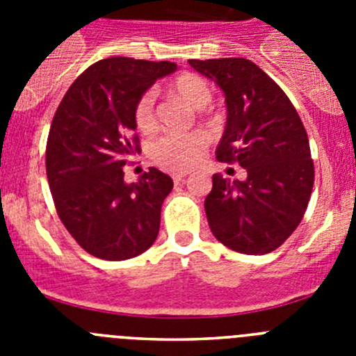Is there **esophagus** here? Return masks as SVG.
Returning <instances> with one entry per match:
<instances>
[{"label":"esophagus","mask_w":356,"mask_h":356,"mask_svg":"<svg viewBox=\"0 0 356 356\" xmlns=\"http://www.w3.org/2000/svg\"><path fill=\"white\" fill-rule=\"evenodd\" d=\"M172 181L175 185H181L185 181V175H172Z\"/></svg>","instance_id":"obj_1"}]
</instances>
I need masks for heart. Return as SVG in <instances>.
<instances>
[{
  "instance_id": "b5f03b06",
  "label": "heart",
  "mask_w": 356,
  "mask_h": 356,
  "mask_svg": "<svg viewBox=\"0 0 356 356\" xmlns=\"http://www.w3.org/2000/svg\"><path fill=\"white\" fill-rule=\"evenodd\" d=\"M172 90L187 102L193 108H205L212 99L209 83L197 74L185 72L172 81ZM135 127L143 134H153L156 130L155 90L140 94L134 106ZM209 147V137L201 131L185 135H165L151 146L149 155L156 165L171 172H185L196 168Z\"/></svg>"
}]
</instances>
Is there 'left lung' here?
Here are the masks:
<instances>
[{"mask_svg": "<svg viewBox=\"0 0 356 356\" xmlns=\"http://www.w3.org/2000/svg\"><path fill=\"white\" fill-rule=\"evenodd\" d=\"M226 97L219 162L246 169L244 181L212 176L205 212L213 237L244 254H266L292 235L314 187L310 144L287 94L246 58L188 60Z\"/></svg>", "mask_w": 356, "mask_h": 356, "instance_id": "1", "label": "left lung"}]
</instances>
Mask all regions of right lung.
I'll return each mask as SVG.
<instances>
[{
	"label": "right lung",
	"instance_id": "right-lung-1",
	"mask_svg": "<svg viewBox=\"0 0 356 356\" xmlns=\"http://www.w3.org/2000/svg\"><path fill=\"white\" fill-rule=\"evenodd\" d=\"M172 71V62L105 58L72 81L56 108L46 144L49 191L71 237L97 259H134L159 235L171 176L149 168L128 185L122 168L140 151L135 103Z\"/></svg>",
	"mask_w": 356,
	"mask_h": 356
}]
</instances>
